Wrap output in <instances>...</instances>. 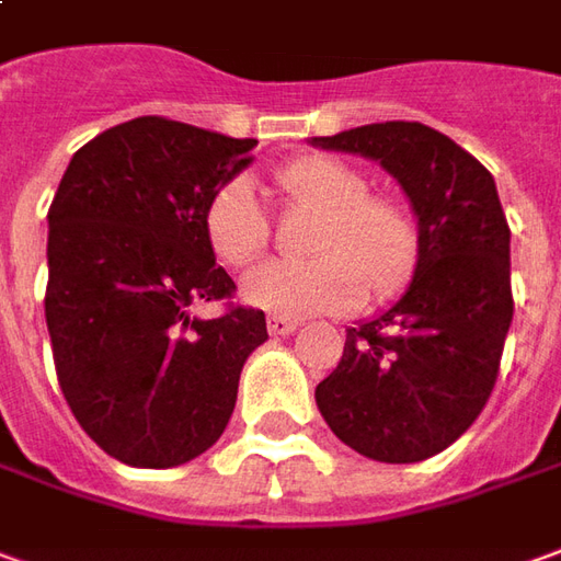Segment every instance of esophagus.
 Listing matches in <instances>:
<instances>
[{"instance_id": "esophagus-1", "label": "esophagus", "mask_w": 561, "mask_h": 561, "mask_svg": "<svg viewBox=\"0 0 561 561\" xmlns=\"http://www.w3.org/2000/svg\"><path fill=\"white\" fill-rule=\"evenodd\" d=\"M296 327H299L296 320L280 318V314H272V318H268V332H272V335H289V332H296Z\"/></svg>"}]
</instances>
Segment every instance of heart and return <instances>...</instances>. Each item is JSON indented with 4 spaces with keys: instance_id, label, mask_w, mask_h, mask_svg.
I'll return each mask as SVG.
<instances>
[{
    "instance_id": "b5f03b06",
    "label": "heart",
    "mask_w": 561,
    "mask_h": 561,
    "mask_svg": "<svg viewBox=\"0 0 561 561\" xmlns=\"http://www.w3.org/2000/svg\"><path fill=\"white\" fill-rule=\"evenodd\" d=\"M287 204L318 214L308 262H268L243 277V299L280 318L339 311L360 299H391L409 287L421 259V229L400 201L369 195V176L342 158L308 156L274 173ZM204 231L214 256L247 268L265 256L272 219L243 176L207 201Z\"/></svg>"
}]
</instances>
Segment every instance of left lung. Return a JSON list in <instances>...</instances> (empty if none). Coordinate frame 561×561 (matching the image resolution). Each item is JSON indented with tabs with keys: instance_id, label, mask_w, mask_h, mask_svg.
<instances>
[{
	"instance_id": "1",
	"label": "left lung",
	"mask_w": 561,
	"mask_h": 561,
	"mask_svg": "<svg viewBox=\"0 0 561 561\" xmlns=\"http://www.w3.org/2000/svg\"><path fill=\"white\" fill-rule=\"evenodd\" d=\"M373 158L419 216L421 259L403 299L351 327L318 409L345 446L385 465L449 449L492 397L513 320L510 226L489 170L446 134L385 122L314 137Z\"/></svg>"
}]
</instances>
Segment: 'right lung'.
<instances>
[{
    "mask_svg": "<svg viewBox=\"0 0 561 561\" xmlns=\"http://www.w3.org/2000/svg\"><path fill=\"white\" fill-rule=\"evenodd\" d=\"M256 140L142 115L69 161L48 210L45 320L54 369L81 431L115 461L176 467L222 436L265 314L192 302L234 296L204 210Z\"/></svg>",
    "mask_w": 561,
    "mask_h": 561,
    "instance_id": "obj_1",
    "label": "right lung"
}]
</instances>
